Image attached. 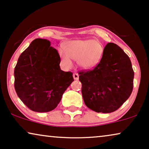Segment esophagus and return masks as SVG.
Here are the masks:
<instances>
[{
  "label": "esophagus",
  "instance_id": "34e87169",
  "mask_svg": "<svg viewBox=\"0 0 149 149\" xmlns=\"http://www.w3.org/2000/svg\"><path fill=\"white\" fill-rule=\"evenodd\" d=\"M73 78H74V80H78L79 78V75L78 73H74V74H73Z\"/></svg>",
  "mask_w": 149,
  "mask_h": 149
}]
</instances>
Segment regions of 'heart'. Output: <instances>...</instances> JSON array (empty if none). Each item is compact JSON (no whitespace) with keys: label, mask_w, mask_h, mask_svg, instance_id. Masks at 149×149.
Wrapping results in <instances>:
<instances>
[{"label":"heart","mask_w":149,"mask_h":149,"mask_svg":"<svg viewBox=\"0 0 149 149\" xmlns=\"http://www.w3.org/2000/svg\"><path fill=\"white\" fill-rule=\"evenodd\" d=\"M104 47L100 42L93 39L75 40L69 41L65 51L60 52V56L67 66L72 64L71 59L77 60L79 67L85 70L94 68L100 61Z\"/></svg>","instance_id":"heart-1"}]
</instances>
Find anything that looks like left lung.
<instances>
[{
    "mask_svg": "<svg viewBox=\"0 0 149 149\" xmlns=\"http://www.w3.org/2000/svg\"><path fill=\"white\" fill-rule=\"evenodd\" d=\"M79 74L85 105L97 113L115 111L132 92L134 72L131 61L123 50L113 42L106 45L96 67Z\"/></svg>",
    "mask_w": 149,
    "mask_h": 149,
    "instance_id": "left-lung-1",
    "label": "left lung"
}]
</instances>
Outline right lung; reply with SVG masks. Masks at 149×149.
<instances>
[{
    "label": "right lung",
    "mask_w": 149,
    "mask_h": 149,
    "mask_svg": "<svg viewBox=\"0 0 149 149\" xmlns=\"http://www.w3.org/2000/svg\"><path fill=\"white\" fill-rule=\"evenodd\" d=\"M49 40L36 38L22 52L14 70L15 89L28 108L38 113L56 109L74 79L61 70L60 57Z\"/></svg>",
    "instance_id": "add662e5"
}]
</instances>
